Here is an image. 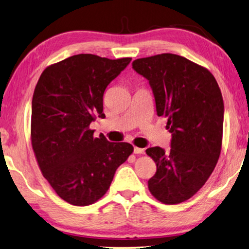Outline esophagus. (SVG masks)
Returning a JSON list of instances; mask_svg holds the SVG:
<instances>
[{
	"label": "esophagus",
	"mask_w": 249,
	"mask_h": 249,
	"mask_svg": "<svg viewBox=\"0 0 249 249\" xmlns=\"http://www.w3.org/2000/svg\"><path fill=\"white\" fill-rule=\"evenodd\" d=\"M134 154H144L145 149L144 148H140V147H134Z\"/></svg>",
	"instance_id": "obj_1"
}]
</instances>
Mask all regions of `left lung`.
I'll use <instances>...</instances> for the list:
<instances>
[{"mask_svg":"<svg viewBox=\"0 0 249 249\" xmlns=\"http://www.w3.org/2000/svg\"><path fill=\"white\" fill-rule=\"evenodd\" d=\"M132 68L146 78L158 116L168 118L170 152L155 146L146 154L157 170L148 180L155 198L180 204L208 180L221 152L223 98L213 73L182 56L165 53L135 59Z\"/></svg>","mask_w":249,"mask_h":249,"instance_id":"1","label":"left lung"}]
</instances>
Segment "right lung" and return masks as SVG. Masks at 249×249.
<instances>
[{"label": "right lung", "instance_id": "right-lung-1", "mask_svg": "<svg viewBox=\"0 0 249 249\" xmlns=\"http://www.w3.org/2000/svg\"><path fill=\"white\" fill-rule=\"evenodd\" d=\"M130 57L78 54L46 67L31 106V144L42 175L60 198L74 206L95 203L133 152L129 143L94 138L90 124L104 118L107 86Z\"/></svg>", "mask_w": 249, "mask_h": 249}]
</instances>
